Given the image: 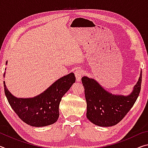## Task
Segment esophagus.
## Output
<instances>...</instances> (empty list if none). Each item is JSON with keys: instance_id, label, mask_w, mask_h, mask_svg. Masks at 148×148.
<instances>
[{"instance_id": "obj_1", "label": "esophagus", "mask_w": 148, "mask_h": 148, "mask_svg": "<svg viewBox=\"0 0 148 148\" xmlns=\"http://www.w3.org/2000/svg\"><path fill=\"white\" fill-rule=\"evenodd\" d=\"M83 75H84V72L82 69H77L75 71V76H76V81L77 82H79L81 81V78L83 76Z\"/></svg>"}]
</instances>
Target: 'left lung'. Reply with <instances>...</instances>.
Here are the masks:
<instances>
[{"label":"left lung","mask_w":148,"mask_h":148,"mask_svg":"<svg viewBox=\"0 0 148 148\" xmlns=\"http://www.w3.org/2000/svg\"><path fill=\"white\" fill-rule=\"evenodd\" d=\"M82 82L87 102V119L100 127H111L121 121L136 102L141 89L142 71L132 92L126 96L112 94L91 77H82Z\"/></svg>","instance_id":"obj_1"}]
</instances>
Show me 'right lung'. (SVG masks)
Segmentation results:
<instances>
[{"label": "right lung", "mask_w": 148, "mask_h": 148, "mask_svg": "<svg viewBox=\"0 0 148 148\" xmlns=\"http://www.w3.org/2000/svg\"><path fill=\"white\" fill-rule=\"evenodd\" d=\"M75 82V75L71 72L57 79L43 92L32 98H17L9 91L4 82V92L12 108L22 121L32 127H45L57 121L62 97Z\"/></svg>", "instance_id": "right-lung-1"}]
</instances>
